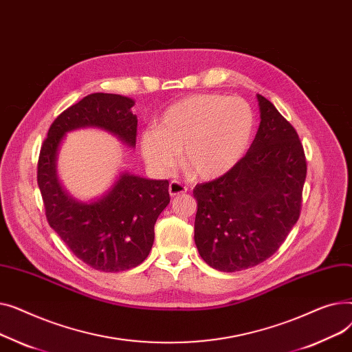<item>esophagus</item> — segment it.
<instances>
[{"instance_id":"34e87169","label":"esophagus","mask_w":352,"mask_h":352,"mask_svg":"<svg viewBox=\"0 0 352 352\" xmlns=\"http://www.w3.org/2000/svg\"><path fill=\"white\" fill-rule=\"evenodd\" d=\"M168 191H170V195L171 197H177L179 194H184L187 192V187L182 186V184L179 181H171L170 182V187H168Z\"/></svg>"}]
</instances>
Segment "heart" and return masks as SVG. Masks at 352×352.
Returning a JSON list of instances; mask_svg holds the SVG:
<instances>
[{"label": "heart", "instance_id": "obj_1", "mask_svg": "<svg viewBox=\"0 0 352 352\" xmlns=\"http://www.w3.org/2000/svg\"><path fill=\"white\" fill-rule=\"evenodd\" d=\"M254 113L247 101L219 94H197L164 111L157 128L140 140L145 162L170 174L182 150V164L198 179L227 174L247 151L254 133Z\"/></svg>", "mask_w": 352, "mask_h": 352}]
</instances>
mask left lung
<instances>
[{"label":"left lung","instance_id":"8db88e82","mask_svg":"<svg viewBox=\"0 0 352 352\" xmlns=\"http://www.w3.org/2000/svg\"><path fill=\"white\" fill-rule=\"evenodd\" d=\"M260 128L244 158L194 188V239L210 267L235 272L264 263L281 247L301 210L307 161L294 126L256 94Z\"/></svg>","mask_w":352,"mask_h":352}]
</instances>
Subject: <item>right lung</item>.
Masks as SVG:
<instances>
[{
	"instance_id": "right-lung-1",
	"label": "right lung",
	"mask_w": 352,
	"mask_h": 352,
	"mask_svg": "<svg viewBox=\"0 0 352 352\" xmlns=\"http://www.w3.org/2000/svg\"><path fill=\"white\" fill-rule=\"evenodd\" d=\"M134 104L104 92L84 97L52 122L38 160L36 179L50 227L82 263L104 272L134 268L150 254L157 218L170 204L168 181L121 171L102 195L81 201L63 187L57 161L65 135L81 128H100L134 148Z\"/></svg>"
}]
</instances>
